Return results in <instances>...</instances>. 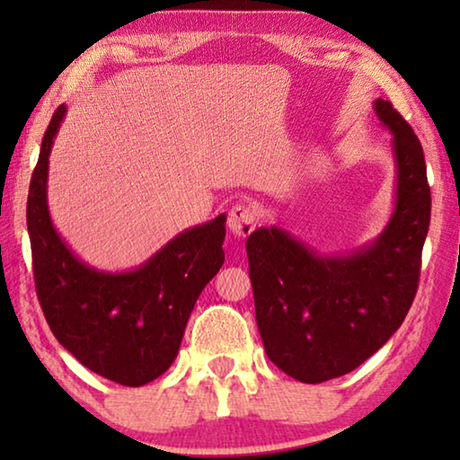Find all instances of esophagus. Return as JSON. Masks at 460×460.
<instances>
[{
  "mask_svg": "<svg viewBox=\"0 0 460 460\" xmlns=\"http://www.w3.org/2000/svg\"><path fill=\"white\" fill-rule=\"evenodd\" d=\"M255 223H258V211H255V207L249 205V202H239V205H235L229 211V231L239 239L247 237L249 233L253 231Z\"/></svg>",
  "mask_w": 460,
  "mask_h": 460,
  "instance_id": "1",
  "label": "esophagus"
}]
</instances>
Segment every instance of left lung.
Wrapping results in <instances>:
<instances>
[{"instance_id": "1", "label": "left lung", "mask_w": 460, "mask_h": 460, "mask_svg": "<svg viewBox=\"0 0 460 460\" xmlns=\"http://www.w3.org/2000/svg\"><path fill=\"white\" fill-rule=\"evenodd\" d=\"M392 134L394 211L379 235L351 253H321L278 225L247 237L255 321L279 369L323 384L359 367L400 329L414 302L430 225V186L420 139L389 101H373Z\"/></svg>"}]
</instances>
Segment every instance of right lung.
Returning <instances> with one entry per match:
<instances>
[{
	"label": "right lung",
	"instance_id": "obj_1",
	"mask_svg": "<svg viewBox=\"0 0 460 460\" xmlns=\"http://www.w3.org/2000/svg\"><path fill=\"white\" fill-rule=\"evenodd\" d=\"M66 115L54 111L28 192V233L38 300L50 331L84 367L139 387L174 363L200 292L225 261L227 215L194 225L126 271L84 263L60 237L49 211V155Z\"/></svg>",
	"mask_w": 460,
	"mask_h": 460
}]
</instances>
